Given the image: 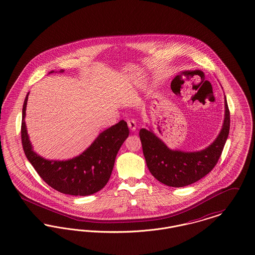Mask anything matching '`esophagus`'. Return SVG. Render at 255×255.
Returning <instances> with one entry per match:
<instances>
[{"label": "esophagus", "instance_id": "obj_1", "mask_svg": "<svg viewBox=\"0 0 255 255\" xmlns=\"http://www.w3.org/2000/svg\"><path fill=\"white\" fill-rule=\"evenodd\" d=\"M127 124H128V127L130 128V130L135 132V129H136V124H135V120H128Z\"/></svg>", "mask_w": 255, "mask_h": 255}]
</instances>
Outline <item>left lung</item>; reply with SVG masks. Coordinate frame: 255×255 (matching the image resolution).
Instances as JSON below:
<instances>
[{
    "label": "left lung",
    "instance_id": "left-lung-1",
    "mask_svg": "<svg viewBox=\"0 0 255 255\" xmlns=\"http://www.w3.org/2000/svg\"><path fill=\"white\" fill-rule=\"evenodd\" d=\"M230 115L225 96L222 129L207 147L197 151L171 149L151 129L139 130L142 151L151 174L169 187L191 185L207 175L218 163L229 134Z\"/></svg>",
    "mask_w": 255,
    "mask_h": 255
}]
</instances>
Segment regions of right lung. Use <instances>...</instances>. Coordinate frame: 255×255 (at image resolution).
Segmentation results:
<instances>
[{
  "label": "right lung",
  "mask_w": 255,
  "mask_h": 255,
  "mask_svg": "<svg viewBox=\"0 0 255 255\" xmlns=\"http://www.w3.org/2000/svg\"><path fill=\"white\" fill-rule=\"evenodd\" d=\"M59 72L63 73L64 70ZM29 94L22 110V144L26 157L39 176L50 187L65 195L85 196L103 189L111 177L118 152L129 135L127 123L120 120L106 129L87 149L72 159L48 160L33 151L27 131L25 117Z\"/></svg>",
  "instance_id": "add662e5"
}]
</instances>
